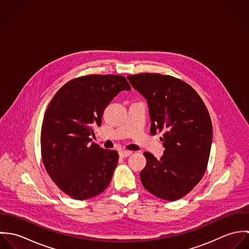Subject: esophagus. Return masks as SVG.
<instances>
[{"mask_svg":"<svg viewBox=\"0 0 249 249\" xmlns=\"http://www.w3.org/2000/svg\"><path fill=\"white\" fill-rule=\"evenodd\" d=\"M131 154H132V151H130V150H121V151L119 152V155H120L122 158L127 157V156H129V155H131Z\"/></svg>","mask_w":249,"mask_h":249,"instance_id":"1","label":"esophagus"}]
</instances>
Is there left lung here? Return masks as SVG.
I'll return each mask as SVG.
<instances>
[{"label":"left lung","instance_id":"left-lung-1","mask_svg":"<svg viewBox=\"0 0 249 249\" xmlns=\"http://www.w3.org/2000/svg\"><path fill=\"white\" fill-rule=\"evenodd\" d=\"M127 79L146 100L151 135L163 133L165 150L159 160L143 152L142 186L159 198L178 200L205 174L213 139L209 112L195 89L174 76L145 72Z\"/></svg>","mask_w":249,"mask_h":249}]
</instances>
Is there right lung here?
I'll return each instance as SVG.
<instances>
[{
  "mask_svg": "<svg viewBox=\"0 0 249 249\" xmlns=\"http://www.w3.org/2000/svg\"><path fill=\"white\" fill-rule=\"evenodd\" d=\"M131 89L116 74H89L68 81L47 108L41 129L45 169L65 194L88 199L103 193L118 164L116 150L92 142L105 109L121 91Z\"/></svg>",
  "mask_w": 249,
  "mask_h": 249,
  "instance_id": "add662e5",
  "label": "right lung"
}]
</instances>
